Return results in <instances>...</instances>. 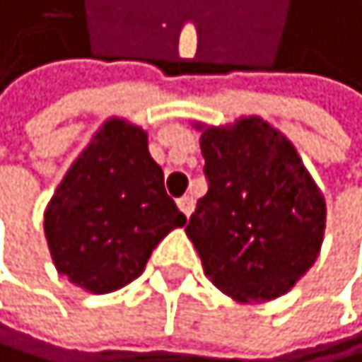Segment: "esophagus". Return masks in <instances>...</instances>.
I'll return each instance as SVG.
<instances>
[{
    "label": "esophagus",
    "instance_id": "esophagus-1",
    "mask_svg": "<svg viewBox=\"0 0 362 362\" xmlns=\"http://www.w3.org/2000/svg\"><path fill=\"white\" fill-rule=\"evenodd\" d=\"M193 206H196V202H193L191 196H185V198H180V200H177V209H180V211H182L187 218L193 214Z\"/></svg>",
    "mask_w": 362,
    "mask_h": 362
}]
</instances>
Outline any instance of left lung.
Returning <instances> with one entry per match:
<instances>
[{
    "mask_svg": "<svg viewBox=\"0 0 362 362\" xmlns=\"http://www.w3.org/2000/svg\"><path fill=\"white\" fill-rule=\"evenodd\" d=\"M206 196L187 235L211 283L238 303L287 293L309 272L325 235V198L285 133L249 115L204 127Z\"/></svg>",
    "mask_w": 362,
    "mask_h": 362,
    "instance_id": "8db88e82",
    "label": "left lung"
}]
</instances>
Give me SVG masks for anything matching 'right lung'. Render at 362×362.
<instances>
[{
	"label": "right lung",
	"instance_id": "obj_1",
	"mask_svg": "<svg viewBox=\"0 0 362 362\" xmlns=\"http://www.w3.org/2000/svg\"><path fill=\"white\" fill-rule=\"evenodd\" d=\"M185 222L164 191L146 131L111 117L55 189L44 233L62 276L90 293H111L133 283L156 245Z\"/></svg>",
	"mask_w": 362,
	"mask_h": 362
}]
</instances>
